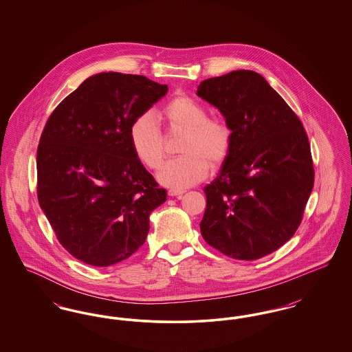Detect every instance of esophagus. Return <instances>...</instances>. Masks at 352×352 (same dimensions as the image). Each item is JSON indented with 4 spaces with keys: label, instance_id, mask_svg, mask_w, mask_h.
<instances>
[{
    "label": "esophagus",
    "instance_id": "esophagus-1",
    "mask_svg": "<svg viewBox=\"0 0 352 352\" xmlns=\"http://www.w3.org/2000/svg\"><path fill=\"white\" fill-rule=\"evenodd\" d=\"M170 197H182L184 194V190H175V188H170L168 191Z\"/></svg>",
    "mask_w": 352,
    "mask_h": 352
}]
</instances>
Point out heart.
<instances>
[{
    "instance_id": "heart-1",
    "label": "heart",
    "mask_w": 352,
    "mask_h": 352,
    "mask_svg": "<svg viewBox=\"0 0 352 352\" xmlns=\"http://www.w3.org/2000/svg\"><path fill=\"white\" fill-rule=\"evenodd\" d=\"M208 109L188 96L168 101L160 113L170 133H182L179 157L168 161L158 174L161 184L186 188L199 184L208 168H218L227 161L234 141L232 128L223 118H208ZM135 157L151 170L162 166L166 155L165 137L151 115L135 118L129 131Z\"/></svg>"
}]
</instances>
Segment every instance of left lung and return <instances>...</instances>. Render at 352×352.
<instances>
[{"label": "left lung", "instance_id": "obj_1", "mask_svg": "<svg viewBox=\"0 0 352 352\" xmlns=\"http://www.w3.org/2000/svg\"><path fill=\"white\" fill-rule=\"evenodd\" d=\"M198 96L232 128V149L204 187L201 232L236 260L278 250L301 224L314 186L310 144L301 120L257 72L237 69L203 80Z\"/></svg>", "mask_w": 352, "mask_h": 352}]
</instances>
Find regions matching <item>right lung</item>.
<instances>
[{"mask_svg": "<svg viewBox=\"0 0 352 352\" xmlns=\"http://www.w3.org/2000/svg\"><path fill=\"white\" fill-rule=\"evenodd\" d=\"M168 89L141 75L98 74L43 128L38 201L62 247L88 265L109 267L138 251L151 211L166 201V190L135 157L129 131Z\"/></svg>", "mask_w": 352, "mask_h": 352, "instance_id": "add662e5", "label": "right lung"}]
</instances>
